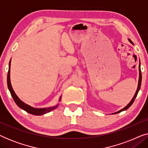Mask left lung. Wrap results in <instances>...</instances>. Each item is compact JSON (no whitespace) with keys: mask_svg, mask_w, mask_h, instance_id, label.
I'll return each instance as SVG.
<instances>
[{"mask_svg":"<svg viewBox=\"0 0 148 148\" xmlns=\"http://www.w3.org/2000/svg\"><path fill=\"white\" fill-rule=\"evenodd\" d=\"M129 40V42H130L131 44H133V42H131V40ZM139 77L138 87H137V91H136V92H135V95H134V96H133V98L132 100H131V102L129 103V104L127 105V106H125L124 108H123L122 110H119V112H117L116 113H119V112H122V111L125 110H127V108H129V107H130V106H131V105H132V104H133V102H134V100H135V98H136V96H137V94H138V92H139V90H140V87H141V68H140V63H139Z\"/></svg>","mask_w":148,"mask_h":148,"instance_id":"left-lung-1","label":"left lung"}]
</instances>
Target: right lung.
Instances as JSON below:
<instances>
[{"instance_id":"obj_1","label":"right lung","mask_w":148,"mask_h":148,"mask_svg":"<svg viewBox=\"0 0 148 148\" xmlns=\"http://www.w3.org/2000/svg\"><path fill=\"white\" fill-rule=\"evenodd\" d=\"M10 65H11V61L9 62V71H8L7 74V86L8 88H9V90L10 91V93H11L12 97H13L14 101L16 103V104L17 105L19 108L23 109L26 112L29 113V114H34V115H42L44 114H46L50 111H51L52 109L55 108L56 106H54L53 108H33V107L30 106L29 105H27L25 103L22 102V101L20 100V99L18 98L17 95L15 94V92L13 90V88L11 86V81H10Z\"/></svg>"}]
</instances>
